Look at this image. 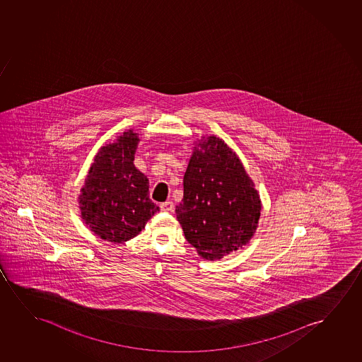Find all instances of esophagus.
<instances>
[{
    "mask_svg": "<svg viewBox=\"0 0 362 362\" xmlns=\"http://www.w3.org/2000/svg\"><path fill=\"white\" fill-rule=\"evenodd\" d=\"M160 210L162 211H173L174 210V204L172 202H165V203L160 204Z\"/></svg>",
    "mask_w": 362,
    "mask_h": 362,
    "instance_id": "esophagus-1",
    "label": "esophagus"
}]
</instances>
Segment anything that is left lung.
<instances>
[{"label":"left lung","instance_id":"obj_1","mask_svg":"<svg viewBox=\"0 0 362 362\" xmlns=\"http://www.w3.org/2000/svg\"><path fill=\"white\" fill-rule=\"evenodd\" d=\"M257 190L243 163L223 139L195 147L184 174L177 218L185 238L206 259H220L245 246L261 215Z\"/></svg>","mask_w":362,"mask_h":362}]
</instances>
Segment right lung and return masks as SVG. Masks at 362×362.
Returning <instances> with one entry per match:
<instances>
[{
  "label": "right lung",
  "instance_id": "obj_1",
  "mask_svg": "<svg viewBox=\"0 0 362 362\" xmlns=\"http://www.w3.org/2000/svg\"><path fill=\"white\" fill-rule=\"evenodd\" d=\"M139 136L132 129L100 149L79 198L81 216L93 233L110 243L137 236L159 208L149 199V182L136 169Z\"/></svg>",
  "mask_w": 362,
  "mask_h": 362
}]
</instances>
